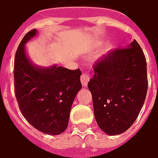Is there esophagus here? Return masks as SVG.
Returning a JSON list of instances; mask_svg holds the SVG:
<instances>
[{
    "label": "esophagus",
    "mask_w": 158,
    "mask_h": 158,
    "mask_svg": "<svg viewBox=\"0 0 158 158\" xmlns=\"http://www.w3.org/2000/svg\"><path fill=\"white\" fill-rule=\"evenodd\" d=\"M89 79H90V75L87 72H82L81 76V81L82 86H87L88 82L89 81Z\"/></svg>",
    "instance_id": "esophagus-1"
}]
</instances>
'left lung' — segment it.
Wrapping results in <instances>:
<instances>
[{
  "label": "left lung",
  "mask_w": 158,
  "mask_h": 158,
  "mask_svg": "<svg viewBox=\"0 0 158 158\" xmlns=\"http://www.w3.org/2000/svg\"><path fill=\"white\" fill-rule=\"evenodd\" d=\"M93 68L95 75L88 88L96 123L108 135H119L134 123L145 101L148 78L144 54L134 40L128 48L110 52Z\"/></svg>",
  "instance_id": "8db88e82"
}]
</instances>
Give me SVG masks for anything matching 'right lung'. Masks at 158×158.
<instances>
[{"mask_svg":"<svg viewBox=\"0 0 158 158\" xmlns=\"http://www.w3.org/2000/svg\"><path fill=\"white\" fill-rule=\"evenodd\" d=\"M36 29L25 35L15 57V90L21 112L36 130L60 135L69 124L72 103L81 89V71L53 65L42 68L30 62L25 44Z\"/></svg>","mask_w":158,"mask_h":158,"instance_id":"obj_1","label":"right lung"}]
</instances>
